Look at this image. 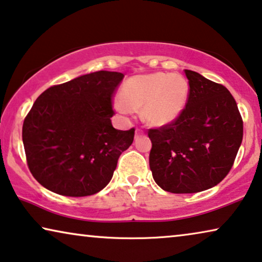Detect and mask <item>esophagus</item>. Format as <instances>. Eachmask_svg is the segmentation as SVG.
<instances>
[{
	"label": "esophagus",
	"mask_w": 262,
	"mask_h": 262,
	"mask_svg": "<svg viewBox=\"0 0 262 262\" xmlns=\"http://www.w3.org/2000/svg\"><path fill=\"white\" fill-rule=\"evenodd\" d=\"M141 134H143V130L139 129V128H136V130H135V135L138 136V135H141Z\"/></svg>",
	"instance_id": "1"
}]
</instances>
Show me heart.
<instances>
[{
  "mask_svg": "<svg viewBox=\"0 0 262 262\" xmlns=\"http://www.w3.org/2000/svg\"><path fill=\"white\" fill-rule=\"evenodd\" d=\"M121 94L123 99L115 103L120 113L130 114L133 109L141 108L146 122L165 126L182 114L189 96V83L177 73H147L127 79Z\"/></svg>",
  "mask_w": 262,
  "mask_h": 262,
  "instance_id": "b5f03b06",
  "label": "heart"
}]
</instances>
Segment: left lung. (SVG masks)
I'll return each instance as SVG.
<instances>
[{
    "label": "left lung",
    "instance_id": "left-lung-1",
    "mask_svg": "<svg viewBox=\"0 0 262 262\" xmlns=\"http://www.w3.org/2000/svg\"><path fill=\"white\" fill-rule=\"evenodd\" d=\"M189 96L173 122L148 129L149 167L161 189L172 193L208 190L233 167L243 136L236 101L222 84L185 70Z\"/></svg>",
    "mask_w": 262,
    "mask_h": 262
}]
</instances>
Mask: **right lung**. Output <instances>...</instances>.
I'll return each instance as SVG.
<instances>
[{
	"mask_svg": "<svg viewBox=\"0 0 262 262\" xmlns=\"http://www.w3.org/2000/svg\"><path fill=\"white\" fill-rule=\"evenodd\" d=\"M123 75L97 71L49 88L22 126L33 177L52 192L85 197L108 185L135 129L113 127V98Z\"/></svg>",
	"mask_w": 262,
	"mask_h": 262,
	"instance_id": "1",
	"label": "right lung"
}]
</instances>
